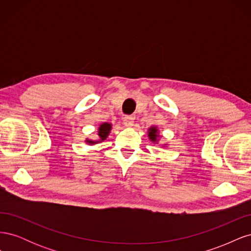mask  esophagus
<instances>
[{
	"instance_id": "1",
	"label": "esophagus",
	"mask_w": 251,
	"mask_h": 251,
	"mask_svg": "<svg viewBox=\"0 0 251 251\" xmlns=\"http://www.w3.org/2000/svg\"><path fill=\"white\" fill-rule=\"evenodd\" d=\"M124 124L126 126H132L134 125V117L133 116H125L124 117Z\"/></svg>"
}]
</instances>
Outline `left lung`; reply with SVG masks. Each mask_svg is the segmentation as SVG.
I'll use <instances>...</instances> for the list:
<instances>
[{"mask_svg": "<svg viewBox=\"0 0 251 251\" xmlns=\"http://www.w3.org/2000/svg\"><path fill=\"white\" fill-rule=\"evenodd\" d=\"M148 136H149V139L151 142L157 143L159 141V138H160V135H159V131H158L157 126H151L148 130ZM162 146L165 147L166 143L162 144Z\"/></svg>", "mask_w": 251, "mask_h": 251, "instance_id": "8db88e82", "label": "left lung"}]
</instances>
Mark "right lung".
I'll use <instances>...</instances> for the list:
<instances>
[{
  "mask_svg": "<svg viewBox=\"0 0 251 251\" xmlns=\"http://www.w3.org/2000/svg\"><path fill=\"white\" fill-rule=\"evenodd\" d=\"M111 130H112V125L109 124V123H103L100 126V127H98V132H97L98 139L97 140H91V139L87 138L86 142L88 144H96V143L102 142L103 140L107 139Z\"/></svg>",
  "mask_w": 251,
  "mask_h": 251,
  "instance_id": "add662e5",
  "label": "right lung"
}]
</instances>
